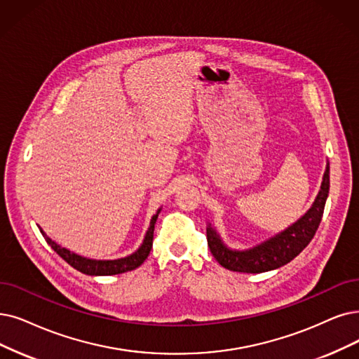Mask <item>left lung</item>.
<instances>
[{
  "label": "left lung",
  "instance_id": "1",
  "mask_svg": "<svg viewBox=\"0 0 359 359\" xmlns=\"http://www.w3.org/2000/svg\"><path fill=\"white\" fill-rule=\"evenodd\" d=\"M328 190L330 166L327 163L321 182V190L318 191V196L315 197V202L312 203L311 209L304 217L297 219L289 228H285L284 231L248 250H233L226 248L219 234L209 224L206 228V237L208 246L213 257L229 271L248 272V274H257V272L277 269L289 264L309 245V241L317 233L324 213Z\"/></svg>",
  "mask_w": 359,
  "mask_h": 359
}]
</instances>
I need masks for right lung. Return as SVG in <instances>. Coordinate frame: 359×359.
Here are the masks:
<instances>
[{"mask_svg": "<svg viewBox=\"0 0 359 359\" xmlns=\"http://www.w3.org/2000/svg\"><path fill=\"white\" fill-rule=\"evenodd\" d=\"M159 213H161V209L156 212V215H153V218L150 221V226L146 233V237H144V240H142V245L133 255L121 257V259H113V261H97V259H90V257H83L81 255H76L74 252L62 248L60 245H57L55 241H53L44 231H42V228H39V231L42 236H44L46 241L51 246V249L60 257H63V259L70 266H74L75 269L82 272V274L116 276V274H122V272H128V271H133V269L138 268L142 262L147 259V256L153 246L154 224H156L157 217H159Z\"/></svg>", "mask_w": 359, "mask_h": 359, "instance_id": "1", "label": "right lung"}]
</instances>
